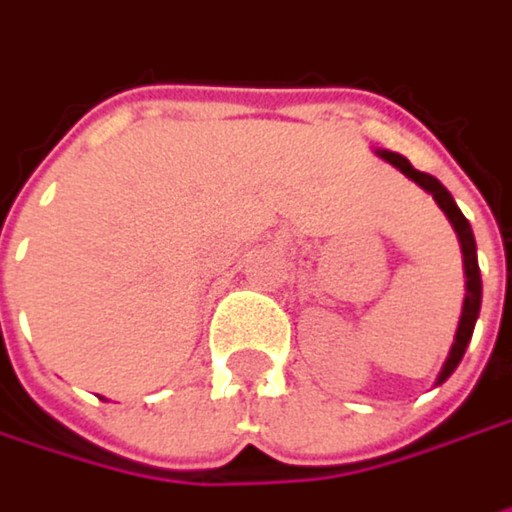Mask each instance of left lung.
<instances>
[{
  "mask_svg": "<svg viewBox=\"0 0 512 512\" xmlns=\"http://www.w3.org/2000/svg\"><path fill=\"white\" fill-rule=\"evenodd\" d=\"M376 154H379L382 160H387L390 166H396L405 178H411L414 184H420L426 193H432V199L438 202V208L447 214L450 226L456 229V238H459V247H462V265H465V301H462V316H459V328H456V337H453L450 355H447V361H444V367H441V373H438V379H435V387H438V384L447 382V379L453 376V370L459 367V361H462V355H465V349H468V343H471V334H474L477 316H480L483 283H480V265H477V244H474V232H471V223L465 220V214L459 211V205L453 202L450 190H447L438 178H432V175H426V172L414 169V166H411L402 154H396V151L376 148Z\"/></svg>",
  "mask_w": 512,
  "mask_h": 512,
  "instance_id": "1",
  "label": "left lung"
}]
</instances>
